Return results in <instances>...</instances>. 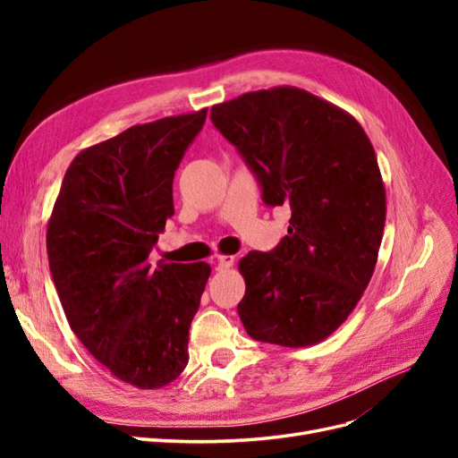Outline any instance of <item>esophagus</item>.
<instances>
[{"label": "esophagus", "instance_id": "1", "mask_svg": "<svg viewBox=\"0 0 458 458\" xmlns=\"http://www.w3.org/2000/svg\"><path fill=\"white\" fill-rule=\"evenodd\" d=\"M216 263H217V269H229V267H233L234 256H217Z\"/></svg>", "mask_w": 458, "mask_h": 458}]
</instances>
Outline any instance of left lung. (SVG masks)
Returning <instances> with one entry per match:
<instances>
[{
    "label": "left lung",
    "mask_w": 458,
    "mask_h": 458,
    "mask_svg": "<svg viewBox=\"0 0 458 458\" xmlns=\"http://www.w3.org/2000/svg\"><path fill=\"white\" fill-rule=\"evenodd\" d=\"M210 118L258 177L261 200L293 212L271 252L239 263L248 336L284 348L325 340L361 300L382 242L386 191L367 133L290 86L214 105Z\"/></svg>",
    "instance_id": "8db88e82"
}]
</instances>
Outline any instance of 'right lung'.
<instances>
[{
  "label": "right lung",
  "instance_id": "1",
  "mask_svg": "<svg viewBox=\"0 0 458 458\" xmlns=\"http://www.w3.org/2000/svg\"><path fill=\"white\" fill-rule=\"evenodd\" d=\"M206 113L140 123L81 150L47 224L68 325L97 361L141 390L187 367L189 327L212 271L204 261H147L174 216V175Z\"/></svg>",
  "mask_w": 458,
  "mask_h": 458
}]
</instances>
